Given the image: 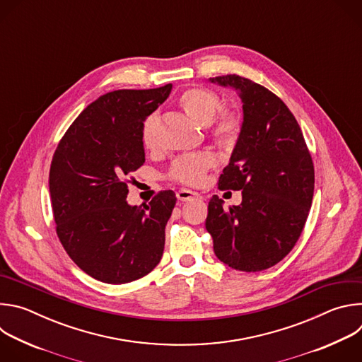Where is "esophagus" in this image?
Wrapping results in <instances>:
<instances>
[{"mask_svg": "<svg viewBox=\"0 0 362 362\" xmlns=\"http://www.w3.org/2000/svg\"><path fill=\"white\" fill-rule=\"evenodd\" d=\"M177 199L182 200V202H186V200H192V199H199L200 194L197 192H193V190H189V189H180L177 190L176 193Z\"/></svg>", "mask_w": 362, "mask_h": 362, "instance_id": "esophagus-1", "label": "esophagus"}]
</instances>
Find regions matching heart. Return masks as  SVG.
<instances>
[{"instance_id": "b5f03b06", "label": "heart", "mask_w": 362, "mask_h": 362, "mask_svg": "<svg viewBox=\"0 0 362 362\" xmlns=\"http://www.w3.org/2000/svg\"><path fill=\"white\" fill-rule=\"evenodd\" d=\"M179 106L182 110L197 124L212 126V134L218 141L226 143L235 139L240 130V119L232 112H223L216 119L221 107L219 97L206 88H189L179 97ZM141 140L146 148L154 147L151 136V117H148L141 130ZM215 163L209 153H194L177 158L170 169V177L183 185H200Z\"/></svg>"}]
</instances>
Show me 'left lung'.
I'll return each instance as SVG.
<instances>
[{
	"instance_id": "8db88e82",
	"label": "left lung",
	"mask_w": 362,
	"mask_h": 362,
	"mask_svg": "<svg viewBox=\"0 0 362 362\" xmlns=\"http://www.w3.org/2000/svg\"><path fill=\"white\" fill-rule=\"evenodd\" d=\"M242 101L243 122L219 189L242 190L223 208L212 196L206 230L218 259L243 272L268 269L292 250L314 196V165L300 127L285 103L264 86L228 74L209 78Z\"/></svg>"
}]
</instances>
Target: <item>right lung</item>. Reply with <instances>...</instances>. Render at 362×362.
<instances>
[{"mask_svg":"<svg viewBox=\"0 0 362 362\" xmlns=\"http://www.w3.org/2000/svg\"><path fill=\"white\" fill-rule=\"evenodd\" d=\"M170 91L166 84L101 95L56 148L48 183L57 235L74 264L100 282L136 281L162 259L175 192L132 206L126 177L144 163V120Z\"/></svg>","mask_w":362,"mask_h":362,"instance_id":"right-lung-1","label":"right lung"}]
</instances>
